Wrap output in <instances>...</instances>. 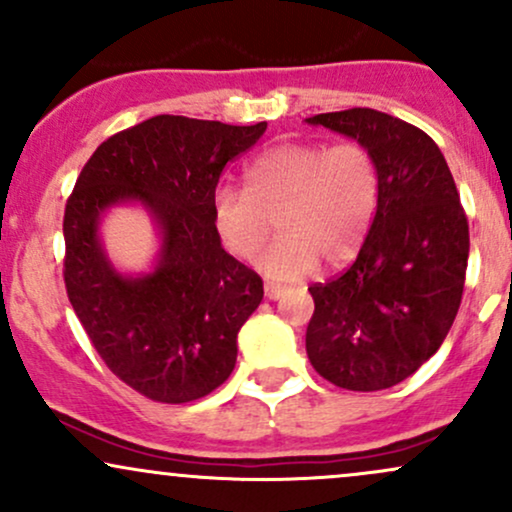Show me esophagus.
<instances>
[{
    "instance_id": "esophagus-1",
    "label": "esophagus",
    "mask_w": 512,
    "mask_h": 512,
    "mask_svg": "<svg viewBox=\"0 0 512 512\" xmlns=\"http://www.w3.org/2000/svg\"><path fill=\"white\" fill-rule=\"evenodd\" d=\"M264 296H267L269 301H281V298L286 296V289H281V286H274V284H267L264 286Z\"/></svg>"
}]
</instances>
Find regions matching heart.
I'll return each instance as SVG.
<instances>
[{
	"label": "heart",
	"instance_id": "obj_1",
	"mask_svg": "<svg viewBox=\"0 0 512 512\" xmlns=\"http://www.w3.org/2000/svg\"><path fill=\"white\" fill-rule=\"evenodd\" d=\"M380 202V168L366 144L284 142L245 166V190L216 187L214 231L231 255L255 260L272 281H296L320 264L342 267L366 240Z\"/></svg>",
	"mask_w": 512,
	"mask_h": 512
}]
</instances>
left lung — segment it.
Here are the masks:
<instances>
[{"instance_id": "8db88e82", "label": "left lung", "mask_w": 512, "mask_h": 512, "mask_svg": "<svg viewBox=\"0 0 512 512\" xmlns=\"http://www.w3.org/2000/svg\"><path fill=\"white\" fill-rule=\"evenodd\" d=\"M373 151L380 202L349 269L310 286V363L354 392L402 383L448 337L462 301L469 226L443 154L419 127L370 108L308 117Z\"/></svg>"}]
</instances>
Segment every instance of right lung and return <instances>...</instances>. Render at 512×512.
I'll return each mask as SVG.
<instances>
[{"label":"right lung","instance_id":"add662e5","mask_svg":"<svg viewBox=\"0 0 512 512\" xmlns=\"http://www.w3.org/2000/svg\"><path fill=\"white\" fill-rule=\"evenodd\" d=\"M264 129L156 115L93 151L64 209L69 303L105 366L154 402L209 395L236 368L238 332L264 291L221 248L211 197ZM115 206H142L155 221L146 273H122L104 252L100 226Z\"/></svg>","mask_w":512,"mask_h":512}]
</instances>
